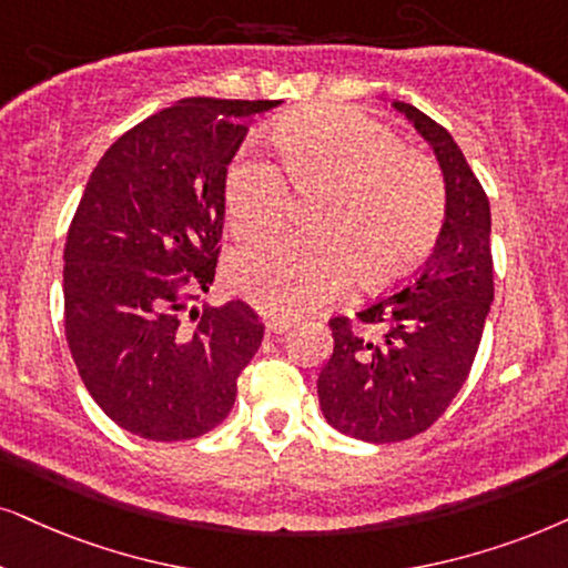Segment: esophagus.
<instances>
[{
  "mask_svg": "<svg viewBox=\"0 0 568 568\" xmlns=\"http://www.w3.org/2000/svg\"><path fill=\"white\" fill-rule=\"evenodd\" d=\"M293 327L291 317H280V314H270L267 317V329L270 333H285V329Z\"/></svg>",
  "mask_w": 568,
  "mask_h": 568,
  "instance_id": "esophagus-1",
  "label": "esophagus"
}]
</instances>
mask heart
<instances>
[{
	"label": "heart",
	"mask_w": 568,
	"mask_h": 568,
	"mask_svg": "<svg viewBox=\"0 0 568 568\" xmlns=\"http://www.w3.org/2000/svg\"><path fill=\"white\" fill-rule=\"evenodd\" d=\"M270 143L277 170L254 156L227 164V225L243 241L270 239L288 222L293 193L317 196L306 212L314 235L233 254L227 275L248 298L296 314L337 296L351 277L387 288L429 260L448 210L443 175L390 128L346 106H317L280 120Z\"/></svg>",
	"instance_id": "heart-1"
}]
</instances>
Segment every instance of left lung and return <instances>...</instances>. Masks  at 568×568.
<instances>
[{"mask_svg":"<svg viewBox=\"0 0 568 568\" xmlns=\"http://www.w3.org/2000/svg\"><path fill=\"white\" fill-rule=\"evenodd\" d=\"M429 141L445 178L435 254L404 288L354 317H333V356L317 379L325 419L367 443H398L440 419L475 364L493 301L490 201L443 125L393 102Z\"/></svg>","mask_w":568,"mask_h":568,"instance_id":"obj_1","label":"left lung"}]
</instances>
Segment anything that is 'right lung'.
<instances>
[{
  "instance_id": "obj_1",
  "label": "right lung",
  "mask_w": 568,
  "mask_h": 568,
  "mask_svg": "<svg viewBox=\"0 0 568 568\" xmlns=\"http://www.w3.org/2000/svg\"><path fill=\"white\" fill-rule=\"evenodd\" d=\"M272 99H183L120 135L64 241V335L85 390L146 440H191L231 414L264 325L246 301L204 306L225 170Z\"/></svg>"
}]
</instances>
